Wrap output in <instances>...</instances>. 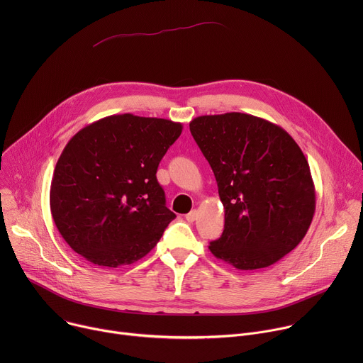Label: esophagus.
<instances>
[{
	"instance_id": "1",
	"label": "esophagus",
	"mask_w": 363,
	"mask_h": 363,
	"mask_svg": "<svg viewBox=\"0 0 363 363\" xmlns=\"http://www.w3.org/2000/svg\"><path fill=\"white\" fill-rule=\"evenodd\" d=\"M196 217H198L196 210H192L191 213H188V214L185 216V218H186V221H188V223H194V221L196 220Z\"/></svg>"
}]
</instances>
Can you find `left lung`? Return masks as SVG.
I'll use <instances>...</instances> for the list:
<instances>
[{
  "label": "left lung",
  "mask_w": 363,
  "mask_h": 363,
  "mask_svg": "<svg viewBox=\"0 0 363 363\" xmlns=\"http://www.w3.org/2000/svg\"><path fill=\"white\" fill-rule=\"evenodd\" d=\"M189 130L208 161L224 205L211 252L238 270L289 254L312 224L316 194L307 160L280 126L247 113L198 116Z\"/></svg>",
  "instance_id": "1"
}]
</instances>
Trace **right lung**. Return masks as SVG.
<instances>
[{"label":"right lung","mask_w":363,"mask_h":363,"mask_svg":"<svg viewBox=\"0 0 363 363\" xmlns=\"http://www.w3.org/2000/svg\"><path fill=\"white\" fill-rule=\"evenodd\" d=\"M182 125L130 113L79 130L63 149L50 210L65 241L87 262L116 269L138 262L177 217L157 171Z\"/></svg>","instance_id":"add662e5"}]
</instances>
